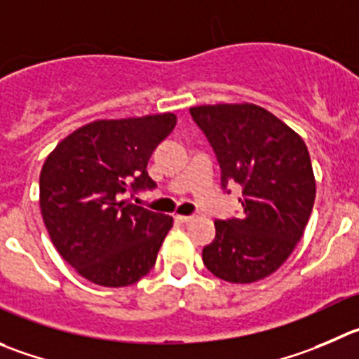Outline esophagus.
<instances>
[{
  "mask_svg": "<svg viewBox=\"0 0 359 359\" xmlns=\"http://www.w3.org/2000/svg\"><path fill=\"white\" fill-rule=\"evenodd\" d=\"M174 218H176V220L177 222H182V224H187V222H190V220H192V215H176V217H174Z\"/></svg>",
  "mask_w": 359,
  "mask_h": 359,
  "instance_id": "1",
  "label": "esophagus"
}]
</instances>
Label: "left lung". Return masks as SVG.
<instances>
[{
  "label": "left lung",
  "mask_w": 359,
  "mask_h": 359,
  "mask_svg": "<svg viewBox=\"0 0 359 359\" xmlns=\"http://www.w3.org/2000/svg\"><path fill=\"white\" fill-rule=\"evenodd\" d=\"M217 158L220 187H241V213L215 220V240L203 262L215 276L250 284L271 275L302 240L316 180L303 139L254 104L199 105L190 109Z\"/></svg>",
  "instance_id": "left-lung-1"
}]
</instances>
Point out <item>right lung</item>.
<instances>
[{"mask_svg":"<svg viewBox=\"0 0 359 359\" xmlns=\"http://www.w3.org/2000/svg\"><path fill=\"white\" fill-rule=\"evenodd\" d=\"M176 116L100 119L68 135L40 172V210L54 247L75 271L104 287L148 275L172 218L123 199L156 189L149 156Z\"/></svg>","mask_w":359,"mask_h":359,"instance_id":"right-lung-1","label":"right lung"}]
</instances>
